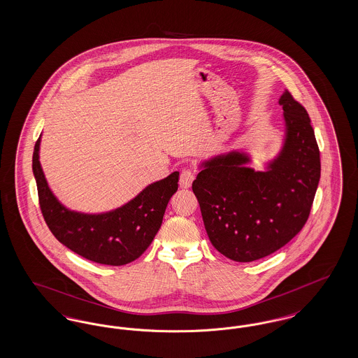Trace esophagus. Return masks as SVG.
<instances>
[{"label": "esophagus", "instance_id": "esophagus-1", "mask_svg": "<svg viewBox=\"0 0 358 358\" xmlns=\"http://www.w3.org/2000/svg\"><path fill=\"white\" fill-rule=\"evenodd\" d=\"M193 180H194V173L189 171V169H184V171H181V176H180V187H182V189L190 187Z\"/></svg>", "mask_w": 358, "mask_h": 358}]
</instances>
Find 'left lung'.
Returning a JSON list of instances; mask_svg holds the SVG:
<instances>
[{
  "mask_svg": "<svg viewBox=\"0 0 358 358\" xmlns=\"http://www.w3.org/2000/svg\"><path fill=\"white\" fill-rule=\"evenodd\" d=\"M279 104L283 145L264 171L247 166L250 154L234 150L204 161L192 184L208 238L235 262L271 255L298 235L320 182V149L305 107L287 90Z\"/></svg>",
  "mask_w": 358,
  "mask_h": 358,
  "instance_id": "left-lung-1",
  "label": "left lung"
}]
</instances>
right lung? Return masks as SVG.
<instances>
[{"label": "right lung", "mask_w": 358, "mask_h": 358, "mask_svg": "<svg viewBox=\"0 0 358 358\" xmlns=\"http://www.w3.org/2000/svg\"><path fill=\"white\" fill-rule=\"evenodd\" d=\"M40 141L34 145L32 169L41 213L53 236L85 259L123 266L142 255L161 228L165 209L178 189V171L145 187L133 200L104 213L71 210L52 193L40 165Z\"/></svg>", "instance_id": "1"}]
</instances>
